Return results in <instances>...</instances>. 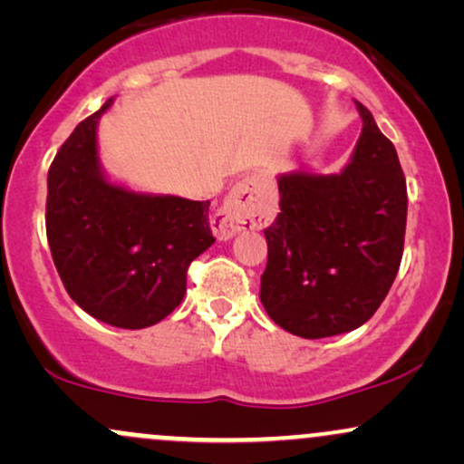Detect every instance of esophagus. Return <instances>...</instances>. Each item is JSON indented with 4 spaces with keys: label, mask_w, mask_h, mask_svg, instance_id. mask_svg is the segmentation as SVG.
I'll return each instance as SVG.
<instances>
[{
    "label": "esophagus",
    "mask_w": 464,
    "mask_h": 464,
    "mask_svg": "<svg viewBox=\"0 0 464 464\" xmlns=\"http://www.w3.org/2000/svg\"><path fill=\"white\" fill-rule=\"evenodd\" d=\"M270 194H273V185L264 174H255V177L237 183L225 207L211 218V227H214L216 236L220 239H228L239 231L262 227Z\"/></svg>",
    "instance_id": "34e87169"
}]
</instances>
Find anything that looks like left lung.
<instances>
[{
    "instance_id": "1",
    "label": "left lung",
    "mask_w": 464,
    "mask_h": 464,
    "mask_svg": "<svg viewBox=\"0 0 464 464\" xmlns=\"http://www.w3.org/2000/svg\"><path fill=\"white\" fill-rule=\"evenodd\" d=\"M358 104L362 135L340 174L279 177V207L264 231L266 312L285 332L327 338L364 324L395 281L408 191L395 146Z\"/></svg>"
}]
</instances>
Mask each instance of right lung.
I'll use <instances>...</instances> for the list:
<instances>
[{"label":"right lung","mask_w":464,"mask_h":464,"mask_svg":"<svg viewBox=\"0 0 464 464\" xmlns=\"http://www.w3.org/2000/svg\"><path fill=\"white\" fill-rule=\"evenodd\" d=\"M73 129L47 172L45 228L67 295L93 318L143 329L180 305L189 264L216 242L209 200L137 194L106 180L100 115Z\"/></svg>","instance_id":"add662e5"}]
</instances>
